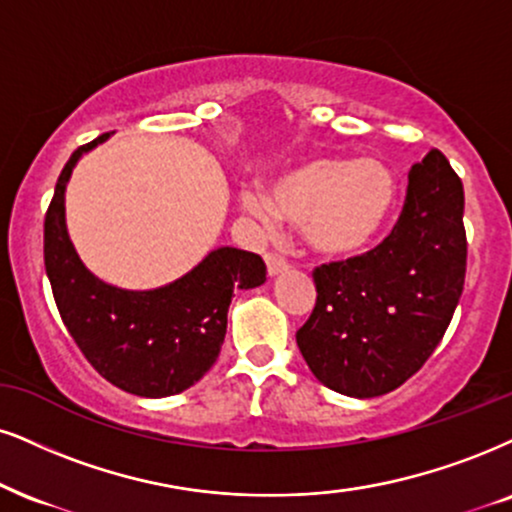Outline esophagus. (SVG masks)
<instances>
[{
  "label": "esophagus",
  "mask_w": 512,
  "mask_h": 512,
  "mask_svg": "<svg viewBox=\"0 0 512 512\" xmlns=\"http://www.w3.org/2000/svg\"><path fill=\"white\" fill-rule=\"evenodd\" d=\"M266 266H268L270 275H280V273H285V270H289V261H287V258H282L280 254H273V251H268Z\"/></svg>",
  "instance_id": "34e87169"
}]
</instances>
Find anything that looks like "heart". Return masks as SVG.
I'll return each instance as SVG.
<instances>
[{
	"label": "heart",
	"instance_id": "b5f03b06",
	"mask_svg": "<svg viewBox=\"0 0 512 512\" xmlns=\"http://www.w3.org/2000/svg\"><path fill=\"white\" fill-rule=\"evenodd\" d=\"M261 223L301 225L306 244L323 256H351L382 232L396 201L394 173L377 159H315L280 175L268 197L244 194Z\"/></svg>",
	"mask_w": 512,
	"mask_h": 512
}]
</instances>
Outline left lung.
I'll return each instance as SVG.
<instances>
[{
    "label": "left lung",
    "instance_id": "left-lung-1",
    "mask_svg": "<svg viewBox=\"0 0 512 512\" xmlns=\"http://www.w3.org/2000/svg\"><path fill=\"white\" fill-rule=\"evenodd\" d=\"M463 204V182L432 149L410 168L394 230L361 256L313 270L318 296L296 344L325 387L372 399L432 356L465 285Z\"/></svg>",
    "mask_w": 512,
    "mask_h": 512
}]
</instances>
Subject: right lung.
<instances>
[{"instance_id": "1", "label": "right lung", "mask_w": 512, "mask_h": 512, "mask_svg": "<svg viewBox=\"0 0 512 512\" xmlns=\"http://www.w3.org/2000/svg\"><path fill=\"white\" fill-rule=\"evenodd\" d=\"M63 166L44 213V270L59 315L82 356L104 380L137 396L180 394L211 370L225 339L235 289L266 282V263L251 251H211L192 273L154 292H128L97 280L82 266L66 232L63 189L82 151Z\"/></svg>"}]
</instances>
